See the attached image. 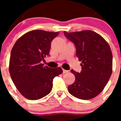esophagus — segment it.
<instances>
[{"mask_svg":"<svg viewBox=\"0 0 121 121\" xmlns=\"http://www.w3.org/2000/svg\"><path fill=\"white\" fill-rule=\"evenodd\" d=\"M63 70V73H67L68 72V70H64V69H62Z\"/></svg>","mask_w":121,"mask_h":121,"instance_id":"1","label":"esophagus"}]
</instances>
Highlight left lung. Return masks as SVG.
Here are the masks:
<instances>
[{
  "instance_id": "1",
  "label": "left lung",
  "mask_w": 121,
  "mask_h": 121,
  "mask_svg": "<svg viewBox=\"0 0 121 121\" xmlns=\"http://www.w3.org/2000/svg\"><path fill=\"white\" fill-rule=\"evenodd\" d=\"M64 35L75 44L82 67L80 73L71 70L75 81L68 86V91L78 99H93L101 93L112 75L113 56L110 45L100 35L91 30L64 31Z\"/></svg>"
}]
</instances>
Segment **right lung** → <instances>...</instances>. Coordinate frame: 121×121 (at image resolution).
<instances>
[{"label": "right lung", "instance_id": "add662e5", "mask_svg": "<svg viewBox=\"0 0 121 121\" xmlns=\"http://www.w3.org/2000/svg\"><path fill=\"white\" fill-rule=\"evenodd\" d=\"M59 32L32 30L19 37L11 51L9 71L21 95L30 100L41 99L51 92L53 80L62 73L60 67L43 66L51 41Z\"/></svg>", "mask_w": 121, "mask_h": 121}]
</instances>
